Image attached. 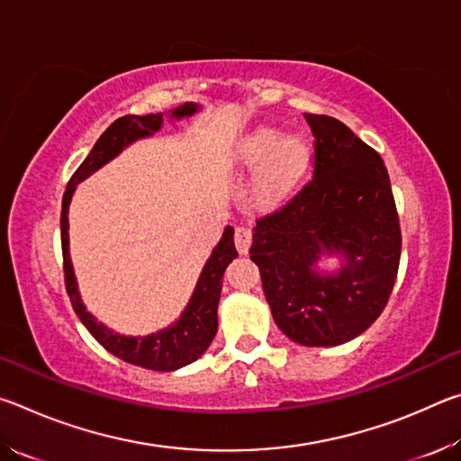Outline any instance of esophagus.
I'll use <instances>...</instances> for the list:
<instances>
[{
    "mask_svg": "<svg viewBox=\"0 0 461 461\" xmlns=\"http://www.w3.org/2000/svg\"><path fill=\"white\" fill-rule=\"evenodd\" d=\"M252 238H254L252 228H248V225H238L236 233H233V241H236V248L240 254L248 252L249 244H252Z\"/></svg>",
    "mask_w": 461,
    "mask_h": 461,
    "instance_id": "esophagus-1",
    "label": "esophagus"
}]
</instances>
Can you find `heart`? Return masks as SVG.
Returning <instances> with one entry per match:
<instances>
[{"instance_id": "b5f03b06", "label": "heart", "mask_w": 461, "mask_h": 461, "mask_svg": "<svg viewBox=\"0 0 461 461\" xmlns=\"http://www.w3.org/2000/svg\"><path fill=\"white\" fill-rule=\"evenodd\" d=\"M240 160L256 173V197L272 205L285 197L303 175L309 162V146L296 134L278 138V130L260 128L249 134L240 148Z\"/></svg>"}]
</instances>
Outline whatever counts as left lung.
<instances>
[{"label":"left lung","instance_id":"left-lung-1","mask_svg":"<svg viewBox=\"0 0 461 461\" xmlns=\"http://www.w3.org/2000/svg\"><path fill=\"white\" fill-rule=\"evenodd\" d=\"M315 136L313 178L276 212L256 220L249 258L286 338L339 346L376 321L401 262V223L380 154L346 123L305 113ZM323 253L342 268L321 276Z\"/></svg>","mask_w":461,"mask_h":461}]
</instances>
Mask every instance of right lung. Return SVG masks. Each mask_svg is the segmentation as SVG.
<instances>
[{
	"instance_id": "obj_1",
	"label": "right lung",
	"mask_w": 461,
	"mask_h": 461,
	"mask_svg": "<svg viewBox=\"0 0 461 461\" xmlns=\"http://www.w3.org/2000/svg\"><path fill=\"white\" fill-rule=\"evenodd\" d=\"M199 105L185 104L173 109L170 120L189 118L197 112ZM162 128V113L150 115H123L109 126L101 138L93 146L87 158L81 162V167L75 170L71 181L67 185V191L62 194V212H60V244H62V268H65V286L68 299L73 303V309L81 323L87 327L89 333L104 346L109 354L118 356L120 360L140 366L146 370L170 372L183 366L191 364L205 352L209 343L213 341L217 333V305H220L223 272L228 264L236 258L238 249L233 246V228H225L220 244L209 256V260L203 268L199 283L194 286L189 305L183 311L178 321H175L167 330H160L146 338H128L113 330H107L104 323H99L95 317L87 313L79 291H77V280L68 256V203H71L77 183L95 173L112 158H115L128 144L136 142L140 138L152 136L154 131Z\"/></svg>"
}]
</instances>
